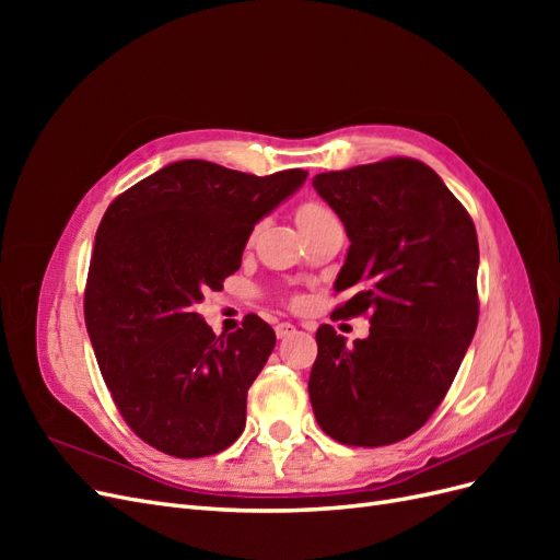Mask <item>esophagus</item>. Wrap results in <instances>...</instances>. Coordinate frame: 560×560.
<instances>
[{
	"label": "esophagus",
	"mask_w": 560,
	"mask_h": 560,
	"mask_svg": "<svg viewBox=\"0 0 560 560\" xmlns=\"http://www.w3.org/2000/svg\"><path fill=\"white\" fill-rule=\"evenodd\" d=\"M290 334H294V325H290V322H280V325L276 327L278 338H287Z\"/></svg>",
	"instance_id": "1"
}]
</instances>
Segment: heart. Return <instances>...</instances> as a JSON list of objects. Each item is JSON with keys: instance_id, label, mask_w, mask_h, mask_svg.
<instances>
[{"instance_id": "heart-1", "label": "heart", "mask_w": 560, "mask_h": 560, "mask_svg": "<svg viewBox=\"0 0 560 560\" xmlns=\"http://www.w3.org/2000/svg\"><path fill=\"white\" fill-rule=\"evenodd\" d=\"M331 217V212L327 208L317 206V202H306V206H301L296 212V222L299 226H308L313 222H319V219H327Z\"/></svg>"}]
</instances>
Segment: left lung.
<instances>
[{
    "label": "left lung",
    "mask_w": 560,
    "mask_h": 560,
    "mask_svg": "<svg viewBox=\"0 0 560 560\" xmlns=\"http://www.w3.org/2000/svg\"><path fill=\"white\" fill-rule=\"evenodd\" d=\"M315 191L350 238L336 317L369 315L350 348L315 334L308 393L317 425L348 446H387L425 425L479 322V241L471 217L430 165L385 159L322 173Z\"/></svg>",
    "instance_id": "1"
}]
</instances>
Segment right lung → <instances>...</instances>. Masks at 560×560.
Listing matches in <instances>:
<instances>
[{
    "label": "right lung",
    "instance_id": "right-lung-1",
    "mask_svg": "<svg viewBox=\"0 0 560 560\" xmlns=\"http://www.w3.org/2000/svg\"><path fill=\"white\" fill-rule=\"evenodd\" d=\"M306 171L247 175L177 161L112 200L95 233L83 315L118 413L142 442L206 457L245 430L247 389L276 348L259 315L217 336L196 313L241 268L254 224Z\"/></svg>",
    "mask_w": 560,
    "mask_h": 560
}]
</instances>
